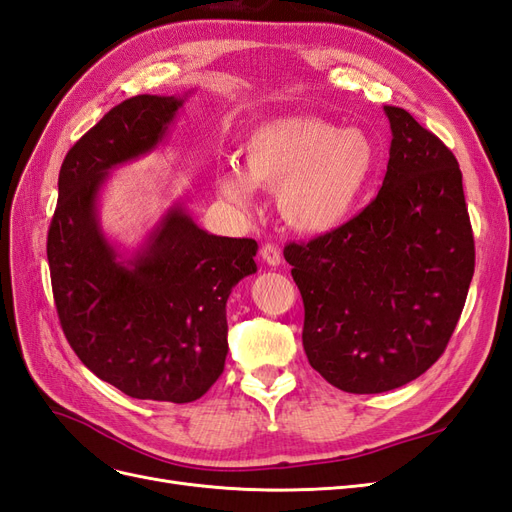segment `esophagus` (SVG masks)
Wrapping results in <instances>:
<instances>
[{"instance_id":"esophagus-1","label":"esophagus","mask_w":512,"mask_h":512,"mask_svg":"<svg viewBox=\"0 0 512 512\" xmlns=\"http://www.w3.org/2000/svg\"><path fill=\"white\" fill-rule=\"evenodd\" d=\"M260 256H262V260L267 262L269 267H277L282 262V252H280V247L277 245H273V243H265L260 247Z\"/></svg>"}]
</instances>
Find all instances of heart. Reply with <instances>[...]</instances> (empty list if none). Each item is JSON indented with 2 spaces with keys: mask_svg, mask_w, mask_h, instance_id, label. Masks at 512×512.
<instances>
[{
  "mask_svg": "<svg viewBox=\"0 0 512 512\" xmlns=\"http://www.w3.org/2000/svg\"><path fill=\"white\" fill-rule=\"evenodd\" d=\"M243 170H220L218 190L250 207L254 185L277 190V209L294 230L324 235L354 213L378 164L374 141L318 117H280L260 123L241 147Z\"/></svg>",
  "mask_w": 512,
  "mask_h": 512,
  "instance_id": "b5f03b06",
  "label": "heart"
}]
</instances>
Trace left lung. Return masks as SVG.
I'll use <instances>...</instances> for the list:
<instances>
[{"mask_svg": "<svg viewBox=\"0 0 512 512\" xmlns=\"http://www.w3.org/2000/svg\"><path fill=\"white\" fill-rule=\"evenodd\" d=\"M384 113L393 141L378 196L327 235L284 247L309 365L359 395L393 391L440 359L474 275L453 151L404 108Z\"/></svg>", "mask_w": 512, "mask_h": 512, "instance_id": "obj_1", "label": "left lung"}]
</instances>
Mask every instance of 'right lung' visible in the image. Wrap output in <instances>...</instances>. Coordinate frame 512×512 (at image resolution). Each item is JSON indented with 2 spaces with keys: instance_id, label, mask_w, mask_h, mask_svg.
Instances as JSON below:
<instances>
[{
  "instance_id": "right-lung-1",
  "label": "right lung",
  "mask_w": 512,
  "mask_h": 512,
  "mask_svg": "<svg viewBox=\"0 0 512 512\" xmlns=\"http://www.w3.org/2000/svg\"><path fill=\"white\" fill-rule=\"evenodd\" d=\"M183 98L134 96L111 108L66 153L46 239L53 299L87 369L134 399L188 404L222 376L226 301L256 273L254 239L209 235L179 205L147 243L119 260L98 224L108 173L156 149Z\"/></svg>"
}]
</instances>
